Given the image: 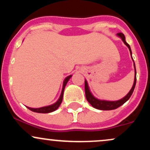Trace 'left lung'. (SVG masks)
Listing matches in <instances>:
<instances>
[{"label": "left lung", "mask_w": 150, "mask_h": 150, "mask_svg": "<svg viewBox=\"0 0 150 150\" xmlns=\"http://www.w3.org/2000/svg\"><path fill=\"white\" fill-rule=\"evenodd\" d=\"M117 35L118 37L121 38V39L123 40V42H124V44L128 46V48L129 49V51H130V55H131L132 57V51L131 49H130V45L125 42V38L124 34L123 33H118ZM134 67H135V80H134V83L133 85H132V89H130V92H128V94H127L125 97H124L123 99H120L118 101H102V100H99V99H96L94 96L91 94L90 91H89V87H88V85H87V81H85V96H86V99L88 102L94 108H97V109L99 110H113V109H116V108H118L119 106L123 105L124 103L126 102L127 101L130 99V97H131L132 92H133L134 89H135V85H136V69H135V63H134Z\"/></svg>", "instance_id": "obj_1"}]
</instances>
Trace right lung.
Returning <instances> with one entry per match:
<instances>
[{"mask_svg": "<svg viewBox=\"0 0 150 150\" xmlns=\"http://www.w3.org/2000/svg\"><path fill=\"white\" fill-rule=\"evenodd\" d=\"M72 77V75H69L66 77V78L64 80V82H63V89H62V92H61V94L60 96V98L58 99V100L56 101L55 104H53L52 105H50V106H44V107H41V108H30L27 107L29 109L31 110V111H34V112H37V113H51L53 112V111H56L57 108L59 107V106L61 105L62 101H63V92H64V89L65 85H66L67 82H68V80H70V77Z\"/></svg>", "mask_w": 150, "mask_h": 150, "instance_id": "obj_1", "label": "right lung"}]
</instances>
